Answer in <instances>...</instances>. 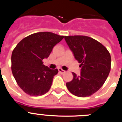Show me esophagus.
<instances>
[{
    "label": "esophagus",
    "mask_w": 122,
    "mask_h": 122,
    "mask_svg": "<svg viewBox=\"0 0 122 122\" xmlns=\"http://www.w3.org/2000/svg\"><path fill=\"white\" fill-rule=\"evenodd\" d=\"M58 70H59V73H62V74H63V73H65V71H64L63 70H62V68H59L58 69Z\"/></svg>",
    "instance_id": "1"
}]
</instances>
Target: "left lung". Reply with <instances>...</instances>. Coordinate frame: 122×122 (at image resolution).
<instances>
[{
  "label": "left lung",
  "mask_w": 122,
  "mask_h": 122,
  "mask_svg": "<svg viewBox=\"0 0 122 122\" xmlns=\"http://www.w3.org/2000/svg\"><path fill=\"white\" fill-rule=\"evenodd\" d=\"M65 40L80 63V76L66 84L72 94L79 97L93 95L101 88L111 71V57L105 46L92 38L84 35L65 36Z\"/></svg>",
  "instance_id": "1"
}]
</instances>
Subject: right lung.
Wrapping results in <instances>:
<instances>
[{
	"label": "right lung",
	"instance_id": "add662e5",
	"mask_svg": "<svg viewBox=\"0 0 122 122\" xmlns=\"http://www.w3.org/2000/svg\"><path fill=\"white\" fill-rule=\"evenodd\" d=\"M64 36L48 32H38L25 37L11 54V71L19 87L30 96L47 93L57 69L51 70L43 63L53 47Z\"/></svg>",
	"mask_w": 122,
	"mask_h": 122
}]
</instances>
